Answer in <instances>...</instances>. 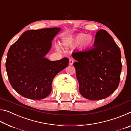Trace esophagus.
<instances>
[{
	"label": "esophagus",
	"instance_id": "obj_1",
	"mask_svg": "<svg viewBox=\"0 0 131 131\" xmlns=\"http://www.w3.org/2000/svg\"><path fill=\"white\" fill-rule=\"evenodd\" d=\"M74 59H73V58H70V59H69V64L70 65H73V62H74Z\"/></svg>",
	"mask_w": 131,
	"mask_h": 131
}]
</instances>
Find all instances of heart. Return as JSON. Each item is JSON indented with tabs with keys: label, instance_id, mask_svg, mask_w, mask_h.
I'll list each match as a JSON object with an SVG mask.
<instances>
[{
	"label": "heart",
	"instance_id": "obj_1",
	"mask_svg": "<svg viewBox=\"0 0 131 131\" xmlns=\"http://www.w3.org/2000/svg\"><path fill=\"white\" fill-rule=\"evenodd\" d=\"M94 41V39L90 35L84 34H79L72 39L66 40L63 42V45L68 47H74L78 46L82 49H87L92 46ZM58 50H60V47L58 46H56Z\"/></svg>",
	"mask_w": 131,
	"mask_h": 131
}]
</instances>
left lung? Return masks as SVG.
<instances>
[{
    "instance_id": "8db88e82",
    "label": "left lung",
    "mask_w": 131,
    "mask_h": 131,
    "mask_svg": "<svg viewBox=\"0 0 131 131\" xmlns=\"http://www.w3.org/2000/svg\"><path fill=\"white\" fill-rule=\"evenodd\" d=\"M72 57L79 83V92L85 98L101 100L112 94L118 87L122 63L121 51L105 30L95 35L94 47L75 52Z\"/></svg>"
}]
</instances>
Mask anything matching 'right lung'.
I'll return each instance as SVG.
<instances>
[{
  "label": "right lung",
  "mask_w": 131,
  "mask_h": 131,
  "mask_svg": "<svg viewBox=\"0 0 131 131\" xmlns=\"http://www.w3.org/2000/svg\"><path fill=\"white\" fill-rule=\"evenodd\" d=\"M59 28L26 30L11 46L6 68L8 79L15 91L33 100L49 95L52 82L59 72L67 67L68 58L51 61L44 58Z\"/></svg>",
  "instance_id": "obj_1"
}]
</instances>
